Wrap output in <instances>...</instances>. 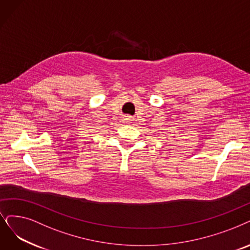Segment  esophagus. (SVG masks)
<instances>
[{
    "instance_id": "obj_1",
    "label": "esophagus",
    "mask_w": 250,
    "mask_h": 250,
    "mask_svg": "<svg viewBox=\"0 0 250 250\" xmlns=\"http://www.w3.org/2000/svg\"><path fill=\"white\" fill-rule=\"evenodd\" d=\"M129 121H130V119H129Z\"/></svg>"
}]
</instances>
